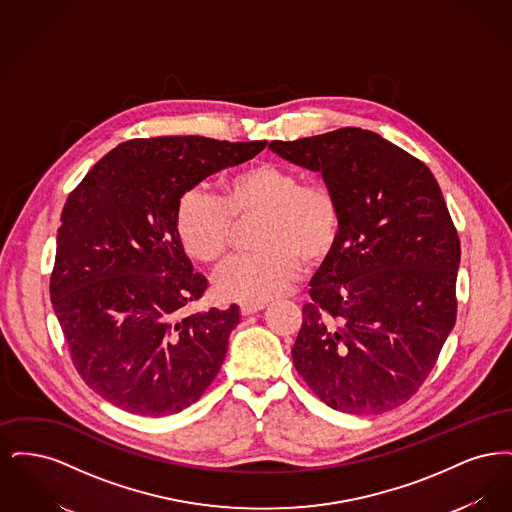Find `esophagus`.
<instances>
[{
	"label": "esophagus",
	"instance_id": "34e87169",
	"mask_svg": "<svg viewBox=\"0 0 512 512\" xmlns=\"http://www.w3.org/2000/svg\"><path fill=\"white\" fill-rule=\"evenodd\" d=\"M265 309V303H242L240 305V313L247 317V315H255V313H259V311H263Z\"/></svg>",
	"mask_w": 512,
	"mask_h": 512
}]
</instances>
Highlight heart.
Masks as SVG:
<instances>
[{
	"label": "heart",
	"mask_w": 512,
	"mask_h": 512,
	"mask_svg": "<svg viewBox=\"0 0 512 512\" xmlns=\"http://www.w3.org/2000/svg\"><path fill=\"white\" fill-rule=\"evenodd\" d=\"M263 213L255 230L257 251L230 259L215 276L220 299L265 303L286 292L301 263L317 265L340 234L341 211L334 190L320 180L301 182L278 163H253L222 182V195L205 186L186 192L176 209V236L197 263H217L232 236V219Z\"/></svg>",
	"instance_id": "obj_1"
}]
</instances>
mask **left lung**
<instances>
[{
	"instance_id": "left-lung-1",
	"label": "left lung",
	"mask_w": 512,
	"mask_h": 512,
	"mask_svg": "<svg viewBox=\"0 0 512 512\" xmlns=\"http://www.w3.org/2000/svg\"><path fill=\"white\" fill-rule=\"evenodd\" d=\"M268 147L320 172L341 211L303 307L295 370L341 413L395 409L424 384L457 318L461 242L438 180L363 128Z\"/></svg>"
}]
</instances>
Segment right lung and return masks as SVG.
Returning a JSON list of instances; mask_svg holds the SVG:
<instances>
[{"label": "right lung", "instance_id": "add662e5", "mask_svg": "<svg viewBox=\"0 0 512 512\" xmlns=\"http://www.w3.org/2000/svg\"><path fill=\"white\" fill-rule=\"evenodd\" d=\"M267 142L128 140L74 188L61 213L53 311L82 380L122 411L180 413L219 374L240 311L184 315L207 290L176 236L180 197Z\"/></svg>", "mask_w": 512, "mask_h": 512}]
</instances>
